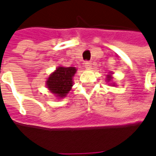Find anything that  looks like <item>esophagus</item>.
Segmentation results:
<instances>
[{
    "mask_svg": "<svg viewBox=\"0 0 156 156\" xmlns=\"http://www.w3.org/2000/svg\"><path fill=\"white\" fill-rule=\"evenodd\" d=\"M92 66V63L90 61H86L85 63H84V67L86 68V69H90V68H91Z\"/></svg>",
    "mask_w": 156,
    "mask_h": 156,
    "instance_id": "obj_1",
    "label": "esophagus"
}]
</instances>
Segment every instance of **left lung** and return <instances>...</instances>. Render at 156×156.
I'll use <instances>...</instances> for the list:
<instances>
[{"label": "left lung", "instance_id": "obj_1", "mask_svg": "<svg viewBox=\"0 0 156 156\" xmlns=\"http://www.w3.org/2000/svg\"><path fill=\"white\" fill-rule=\"evenodd\" d=\"M112 77H111V75H110V74H109V75H107V81H108V82H109V81H111V80H112ZM113 85H114V84H113Z\"/></svg>", "mask_w": 156, "mask_h": 156}]
</instances>
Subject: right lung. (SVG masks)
Returning a JSON list of instances; mask_svg holds the SVG:
<instances>
[{
    "label": "right lung",
    "instance_id": "right-lung-1",
    "mask_svg": "<svg viewBox=\"0 0 156 156\" xmlns=\"http://www.w3.org/2000/svg\"><path fill=\"white\" fill-rule=\"evenodd\" d=\"M76 72L77 69L73 66H59L53 73L49 75L46 81L47 88L59 98L66 96L73 87V78Z\"/></svg>",
    "mask_w": 156,
    "mask_h": 156
}]
</instances>
